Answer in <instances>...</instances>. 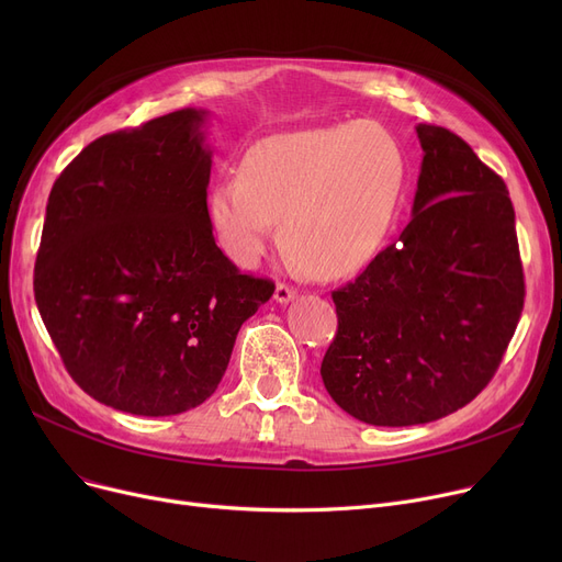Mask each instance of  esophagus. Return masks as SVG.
I'll return each mask as SVG.
<instances>
[{
    "label": "esophagus",
    "mask_w": 562,
    "mask_h": 562,
    "mask_svg": "<svg viewBox=\"0 0 562 562\" xmlns=\"http://www.w3.org/2000/svg\"><path fill=\"white\" fill-rule=\"evenodd\" d=\"M293 299H296V291H293L289 284H278L276 286V301L278 303H289V301H293Z\"/></svg>",
    "instance_id": "1"
}]
</instances>
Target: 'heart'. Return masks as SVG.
I'll return each instance as SVG.
<instances>
[{
	"label": "heart",
	"mask_w": 562,
	"mask_h": 562,
	"mask_svg": "<svg viewBox=\"0 0 562 562\" xmlns=\"http://www.w3.org/2000/svg\"><path fill=\"white\" fill-rule=\"evenodd\" d=\"M405 180L398 143L371 123L280 132L252 143L239 177L214 182L206 214L225 255L255 266L282 218L318 278L356 273L392 229Z\"/></svg>",
	"instance_id": "obj_1"
}]
</instances>
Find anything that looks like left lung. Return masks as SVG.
<instances>
[{
  "instance_id": "left-lung-1",
  "label": "left lung",
  "mask_w": 562,
  "mask_h": 562,
  "mask_svg": "<svg viewBox=\"0 0 562 562\" xmlns=\"http://www.w3.org/2000/svg\"><path fill=\"white\" fill-rule=\"evenodd\" d=\"M412 221L356 282L321 362L333 401L371 426H417L474 401L515 335L524 271L501 177L453 132L417 125Z\"/></svg>"
}]
</instances>
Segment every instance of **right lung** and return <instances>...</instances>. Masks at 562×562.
<instances>
[{
    "mask_svg": "<svg viewBox=\"0 0 562 562\" xmlns=\"http://www.w3.org/2000/svg\"><path fill=\"white\" fill-rule=\"evenodd\" d=\"M206 115L180 109L100 136L47 200L38 312L77 385L130 415L170 417L210 398L244 321L276 291L214 241Z\"/></svg>",
    "mask_w": 562,
    "mask_h": 562,
    "instance_id": "add662e5",
    "label": "right lung"
}]
</instances>
